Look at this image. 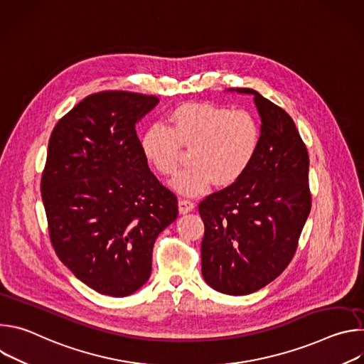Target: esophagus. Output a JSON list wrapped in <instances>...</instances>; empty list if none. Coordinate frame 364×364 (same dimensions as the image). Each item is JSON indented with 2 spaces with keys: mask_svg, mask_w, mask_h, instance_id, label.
<instances>
[{
  "mask_svg": "<svg viewBox=\"0 0 364 364\" xmlns=\"http://www.w3.org/2000/svg\"><path fill=\"white\" fill-rule=\"evenodd\" d=\"M193 209H194V203L191 200H188V198H180L178 200V210H180V213L186 215V213L191 212Z\"/></svg>",
  "mask_w": 364,
  "mask_h": 364,
  "instance_id": "obj_1",
  "label": "esophagus"
}]
</instances>
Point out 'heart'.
Instances as JSON below:
<instances>
[{
	"instance_id": "1",
	"label": "heart",
	"mask_w": 364,
	"mask_h": 364,
	"mask_svg": "<svg viewBox=\"0 0 364 364\" xmlns=\"http://www.w3.org/2000/svg\"><path fill=\"white\" fill-rule=\"evenodd\" d=\"M259 144L261 127L253 114L216 103L181 105L170 114L168 127L155 122L141 138L146 161L167 177L177 173L183 148L190 149L191 166L174 181L186 194L203 193L212 181L218 187L237 181L253 163Z\"/></svg>"
}]
</instances>
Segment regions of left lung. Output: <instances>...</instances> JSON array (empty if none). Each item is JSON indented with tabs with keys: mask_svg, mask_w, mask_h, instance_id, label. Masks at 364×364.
<instances>
[{
	"mask_svg": "<svg viewBox=\"0 0 364 364\" xmlns=\"http://www.w3.org/2000/svg\"><path fill=\"white\" fill-rule=\"evenodd\" d=\"M261 144L247 171L198 204L204 223L201 274L213 289L247 295L291 262L311 210L308 151L292 118L253 89Z\"/></svg>",
	"mask_w": 364,
	"mask_h": 364,
	"instance_id": "obj_1",
	"label": "left lung"
}]
</instances>
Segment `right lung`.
<instances>
[{"label": "right lung", "instance_id": "obj_1", "mask_svg": "<svg viewBox=\"0 0 364 364\" xmlns=\"http://www.w3.org/2000/svg\"><path fill=\"white\" fill-rule=\"evenodd\" d=\"M157 103L152 95L97 92L48 139L41 198L51 245L103 295L127 296L148 281L154 242L178 215L176 194L151 173L135 131Z\"/></svg>", "mask_w": 364, "mask_h": 364}]
</instances>
